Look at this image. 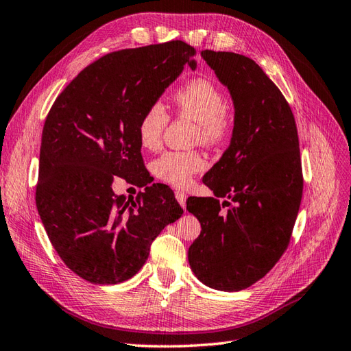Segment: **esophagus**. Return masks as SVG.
<instances>
[{
    "label": "esophagus",
    "mask_w": 351,
    "mask_h": 351,
    "mask_svg": "<svg viewBox=\"0 0 351 351\" xmlns=\"http://www.w3.org/2000/svg\"><path fill=\"white\" fill-rule=\"evenodd\" d=\"M186 198H187V196H186L184 192H182V191L176 192V199L178 201V204H180L183 208H186Z\"/></svg>",
    "instance_id": "esophagus-1"
}]
</instances>
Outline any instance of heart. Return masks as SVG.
<instances>
[{
	"label": "heart",
	"instance_id": "heart-1",
	"mask_svg": "<svg viewBox=\"0 0 351 351\" xmlns=\"http://www.w3.org/2000/svg\"><path fill=\"white\" fill-rule=\"evenodd\" d=\"M173 99L178 114L196 122L198 138L202 143L215 144L226 135L229 130L226 98L215 83L205 79L192 80L178 89ZM168 121L167 110L160 102L146 108L136 128L144 149L155 150L159 147ZM204 167L205 160L196 152H167L153 164L158 178L177 187L189 184L191 178Z\"/></svg>",
	"mask_w": 351,
	"mask_h": 351
}]
</instances>
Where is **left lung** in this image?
<instances>
[{
  "mask_svg": "<svg viewBox=\"0 0 351 351\" xmlns=\"http://www.w3.org/2000/svg\"><path fill=\"white\" fill-rule=\"evenodd\" d=\"M201 56L232 98L234 130L202 178L215 198L187 199L201 223L187 258L201 283L238 292L267 276L287 249L302 198L298 131L283 93L253 59L215 50Z\"/></svg>",
  "mask_w": 351,
  "mask_h": 351,
  "instance_id": "8db88e82",
  "label": "left lung"
}]
</instances>
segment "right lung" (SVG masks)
<instances>
[{
    "label": "right lung",
    "instance_id": "obj_1",
    "mask_svg": "<svg viewBox=\"0 0 351 351\" xmlns=\"http://www.w3.org/2000/svg\"><path fill=\"white\" fill-rule=\"evenodd\" d=\"M195 49L168 41L108 53L68 84L46 117L36 202L49 240L77 276L117 285L146 263L150 244L183 210L152 184L138 122L189 65ZM147 186L136 199L116 195L114 176Z\"/></svg>",
    "mask_w": 351,
    "mask_h": 351
}]
</instances>
